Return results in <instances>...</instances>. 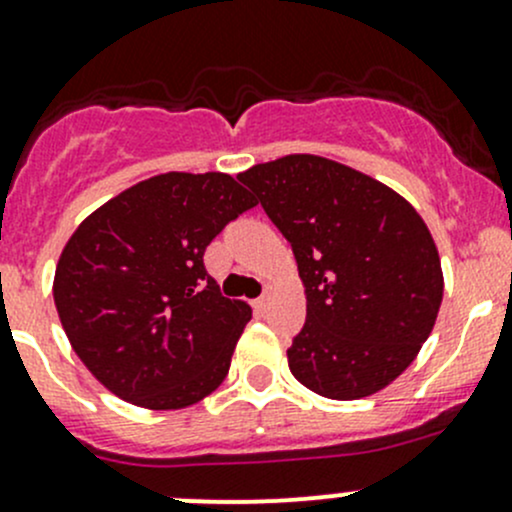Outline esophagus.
<instances>
[{
    "mask_svg": "<svg viewBox=\"0 0 512 512\" xmlns=\"http://www.w3.org/2000/svg\"><path fill=\"white\" fill-rule=\"evenodd\" d=\"M272 297H275V289H272L270 285H267V287H265V292H262V297L257 299V307H260V309H267V307H270Z\"/></svg>",
    "mask_w": 512,
    "mask_h": 512,
    "instance_id": "esophagus-1",
    "label": "esophagus"
}]
</instances>
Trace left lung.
I'll list each match as a JSON object with an SVG mask.
<instances>
[{"mask_svg": "<svg viewBox=\"0 0 512 512\" xmlns=\"http://www.w3.org/2000/svg\"><path fill=\"white\" fill-rule=\"evenodd\" d=\"M237 178L292 245L307 322L287 349L299 384L354 401L389 386L436 324L443 272L409 200L349 165L294 153Z\"/></svg>", "mask_w": 512, "mask_h": 512, "instance_id": "1", "label": "left lung"}]
</instances>
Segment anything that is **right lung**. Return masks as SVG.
<instances>
[{
  "label": "right lung",
  "instance_id": "obj_1",
  "mask_svg": "<svg viewBox=\"0 0 512 512\" xmlns=\"http://www.w3.org/2000/svg\"><path fill=\"white\" fill-rule=\"evenodd\" d=\"M255 205L227 173H163L76 227L56 265L54 304L74 352L111 394L175 411L223 384L252 309L220 294L203 255Z\"/></svg>",
  "mask_w": 512,
  "mask_h": 512
}]
</instances>
